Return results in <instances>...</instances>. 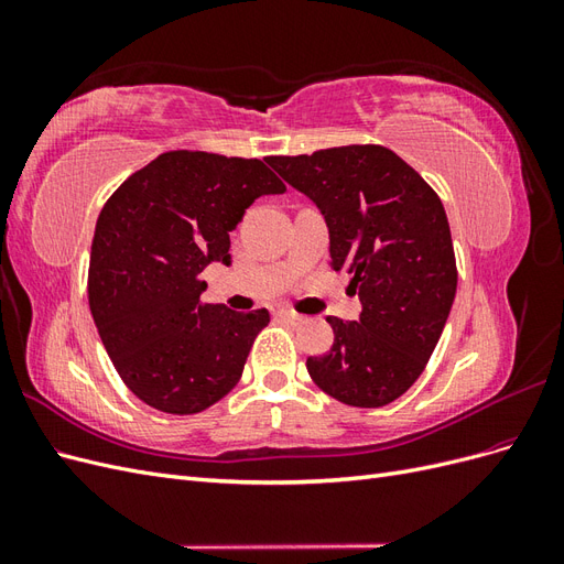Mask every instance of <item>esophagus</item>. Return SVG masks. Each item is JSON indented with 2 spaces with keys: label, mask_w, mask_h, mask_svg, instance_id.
Here are the masks:
<instances>
[{
  "label": "esophagus",
  "mask_w": 564,
  "mask_h": 564,
  "mask_svg": "<svg viewBox=\"0 0 564 564\" xmlns=\"http://www.w3.org/2000/svg\"><path fill=\"white\" fill-rule=\"evenodd\" d=\"M278 315H280L282 319H286V322H292V324H301V322H303V315H299V313H294V311H286V308H280Z\"/></svg>",
  "instance_id": "esophagus-1"
}]
</instances>
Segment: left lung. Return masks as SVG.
I'll use <instances>...</instances> for the list:
<instances>
[{"label":"left lung","mask_w":564,"mask_h":564,"mask_svg":"<svg viewBox=\"0 0 564 564\" xmlns=\"http://www.w3.org/2000/svg\"><path fill=\"white\" fill-rule=\"evenodd\" d=\"M311 197L329 228L336 272L352 275L357 322L327 317L334 346L308 357L311 379L350 406H383L421 377L456 294L449 220L433 187L383 145L268 158Z\"/></svg>","instance_id":"obj_1"}]
</instances>
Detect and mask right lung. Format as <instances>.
<instances>
[{
  "label": "right lung",
  "instance_id": "obj_1",
  "mask_svg": "<svg viewBox=\"0 0 564 564\" xmlns=\"http://www.w3.org/2000/svg\"><path fill=\"white\" fill-rule=\"evenodd\" d=\"M284 183L261 160L174 150L117 187L96 220L89 308L119 377L166 414H197L242 377L265 308L202 303L209 263L230 265V232Z\"/></svg>",
  "mask_w": 564,
  "mask_h": 564
}]
</instances>
